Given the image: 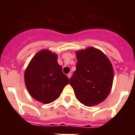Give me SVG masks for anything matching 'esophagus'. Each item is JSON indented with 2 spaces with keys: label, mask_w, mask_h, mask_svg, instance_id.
I'll return each instance as SVG.
<instances>
[{
  "label": "esophagus",
  "mask_w": 135,
  "mask_h": 135,
  "mask_svg": "<svg viewBox=\"0 0 135 135\" xmlns=\"http://www.w3.org/2000/svg\"><path fill=\"white\" fill-rule=\"evenodd\" d=\"M67 76H68V78H69V79H70V78H71V73H69V74H68V75H67Z\"/></svg>",
  "instance_id": "34e87169"
}]
</instances>
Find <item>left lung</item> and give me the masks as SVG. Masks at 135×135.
Instances as JSON below:
<instances>
[{
    "mask_svg": "<svg viewBox=\"0 0 135 135\" xmlns=\"http://www.w3.org/2000/svg\"><path fill=\"white\" fill-rule=\"evenodd\" d=\"M76 70L70 79L77 99L86 106L104 101L112 89L114 70L110 61L99 50L89 47L76 53Z\"/></svg>",
    "mask_w": 135,
    "mask_h": 135,
    "instance_id": "left-lung-1",
    "label": "left lung"
}]
</instances>
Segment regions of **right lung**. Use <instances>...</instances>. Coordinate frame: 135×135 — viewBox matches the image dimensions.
<instances>
[{
	"mask_svg": "<svg viewBox=\"0 0 135 135\" xmlns=\"http://www.w3.org/2000/svg\"><path fill=\"white\" fill-rule=\"evenodd\" d=\"M57 59L55 53L40 51L32 58L25 71V83L30 95L41 103L47 104L55 101L69 83Z\"/></svg>",
	"mask_w": 135,
	"mask_h": 135,
	"instance_id": "right-lung-1",
	"label": "right lung"
}]
</instances>
